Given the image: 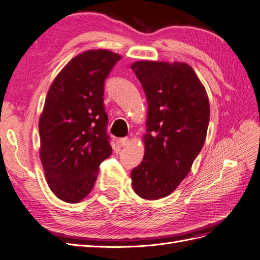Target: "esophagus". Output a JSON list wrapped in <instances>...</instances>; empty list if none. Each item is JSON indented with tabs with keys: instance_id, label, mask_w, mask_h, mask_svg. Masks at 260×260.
<instances>
[{
	"instance_id": "1",
	"label": "esophagus",
	"mask_w": 260,
	"mask_h": 260,
	"mask_svg": "<svg viewBox=\"0 0 260 260\" xmlns=\"http://www.w3.org/2000/svg\"><path fill=\"white\" fill-rule=\"evenodd\" d=\"M118 142H119V144L121 146H127L130 143V140H129V138H120L119 140H118Z\"/></svg>"
}]
</instances>
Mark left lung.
I'll use <instances>...</instances> for the list:
<instances>
[{
    "mask_svg": "<svg viewBox=\"0 0 260 260\" xmlns=\"http://www.w3.org/2000/svg\"><path fill=\"white\" fill-rule=\"evenodd\" d=\"M131 69L147 99L145 154L131 171L135 192L159 200L174 192L205 142L209 102L204 85L184 62L141 60Z\"/></svg>",
    "mask_w": 260,
    "mask_h": 260,
    "instance_id": "8db88e82",
    "label": "left lung"
}]
</instances>
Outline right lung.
Segmentation results:
<instances>
[{
    "label": "right lung",
    "mask_w": 260,
    "mask_h": 260,
    "mask_svg": "<svg viewBox=\"0 0 260 260\" xmlns=\"http://www.w3.org/2000/svg\"><path fill=\"white\" fill-rule=\"evenodd\" d=\"M120 58L107 50L78 55L46 95L39 122L40 157L50 188L66 203L91 192L99 166L112 154L103 95L105 79Z\"/></svg>",
    "instance_id": "add662e5"
}]
</instances>
